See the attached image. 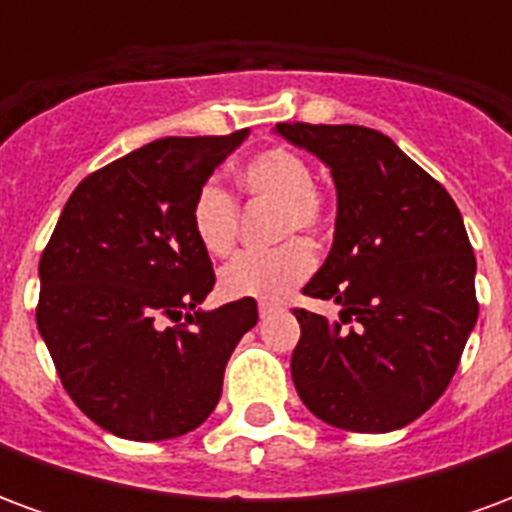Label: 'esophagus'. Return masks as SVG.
<instances>
[{
    "label": "esophagus",
    "mask_w": 512,
    "mask_h": 512,
    "mask_svg": "<svg viewBox=\"0 0 512 512\" xmlns=\"http://www.w3.org/2000/svg\"><path fill=\"white\" fill-rule=\"evenodd\" d=\"M277 310H279V304H268V301H260V307H257L260 318H268V315H274Z\"/></svg>",
    "instance_id": "34e87169"
}]
</instances>
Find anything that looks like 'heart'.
<instances>
[{"label": "heart", "mask_w": 512, "mask_h": 512, "mask_svg": "<svg viewBox=\"0 0 512 512\" xmlns=\"http://www.w3.org/2000/svg\"><path fill=\"white\" fill-rule=\"evenodd\" d=\"M307 158L290 147H268L238 167V189L249 200L277 202V238L321 235L329 227L332 208L326 191L318 189ZM238 200L222 183H202L191 202V230L213 257L230 255L238 241ZM315 271V252L307 241L290 238L271 252H244L219 274L227 299L279 301Z\"/></svg>", "instance_id": "heart-1"}]
</instances>
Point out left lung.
Listing matches in <instances>:
<instances>
[{
    "label": "left lung",
    "instance_id": "1",
    "mask_svg": "<svg viewBox=\"0 0 512 512\" xmlns=\"http://www.w3.org/2000/svg\"><path fill=\"white\" fill-rule=\"evenodd\" d=\"M277 131L321 158L337 186L332 252L301 293L343 310L340 321L293 310L296 392L334 428H403L444 395L480 312L461 211L381 131L310 123Z\"/></svg>",
    "mask_w": 512,
    "mask_h": 512
}]
</instances>
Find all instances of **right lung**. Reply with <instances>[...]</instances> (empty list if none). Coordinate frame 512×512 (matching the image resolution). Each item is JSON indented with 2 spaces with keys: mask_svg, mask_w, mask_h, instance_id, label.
Returning a JSON list of instances; mask_svg holds the SVG:
<instances>
[{
  "mask_svg": "<svg viewBox=\"0 0 512 512\" xmlns=\"http://www.w3.org/2000/svg\"><path fill=\"white\" fill-rule=\"evenodd\" d=\"M246 134L164 136L106 164L76 186L43 249L40 337L73 403L120 439L200 428L257 323L255 299L197 310L216 274L191 230L197 191Z\"/></svg>",
  "mask_w": 512,
  "mask_h": 512,
  "instance_id": "obj_1",
  "label": "right lung"
}]
</instances>
